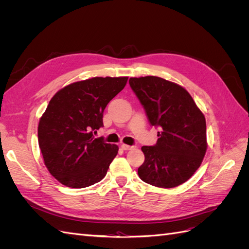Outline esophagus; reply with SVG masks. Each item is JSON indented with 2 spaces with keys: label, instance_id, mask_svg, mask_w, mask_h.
Wrapping results in <instances>:
<instances>
[{
  "label": "esophagus",
  "instance_id": "obj_1",
  "mask_svg": "<svg viewBox=\"0 0 249 249\" xmlns=\"http://www.w3.org/2000/svg\"><path fill=\"white\" fill-rule=\"evenodd\" d=\"M122 148L124 150H130V149H133L134 146H131V145H127V144H122Z\"/></svg>",
  "mask_w": 249,
  "mask_h": 249
}]
</instances>
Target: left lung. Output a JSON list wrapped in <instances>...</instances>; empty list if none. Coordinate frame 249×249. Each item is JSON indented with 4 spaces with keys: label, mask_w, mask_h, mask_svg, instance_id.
Masks as SVG:
<instances>
[{
    "label": "left lung",
    "mask_w": 249,
    "mask_h": 249,
    "mask_svg": "<svg viewBox=\"0 0 249 249\" xmlns=\"http://www.w3.org/2000/svg\"><path fill=\"white\" fill-rule=\"evenodd\" d=\"M130 86L144 107L152 125L160 126L154 146H142L145 160L139 178L159 188L182 185L198 169L206 155V118L180 85L147 76L130 78Z\"/></svg>",
    "instance_id": "left-lung-1"
}]
</instances>
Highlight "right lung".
I'll use <instances>...</instances> for the list:
<instances>
[{
  "label": "right lung",
  "mask_w": 249,
  "mask_h": 249,
  "mask_svg": "<svg viewBox=\"0 0 249 249\" xmlns=\"http://www.w3.org/2000/svg\"><path fill=\"white\" fill-rule=\"evenodd\" d=\"M127 77H94L71 83L52 97L39 119L38 144L51 175L71 188L102 180L118 153L116 144L95 138L108 103Z\"/></svg>",
  "instance_id": "right-lung-1"
}]
</instances>
